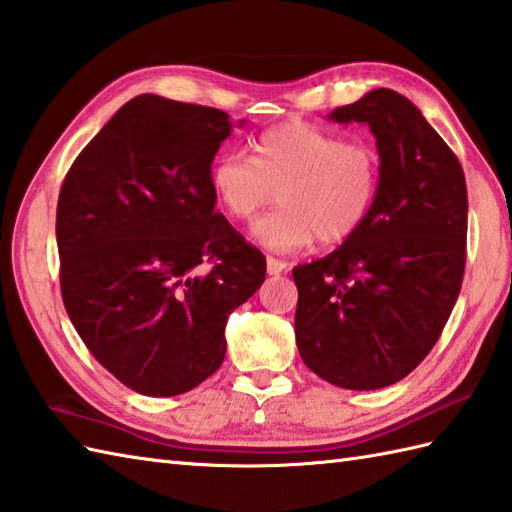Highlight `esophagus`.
<instances>
[{"mask_svg": "<svg viewBox=\"0 0 512 512\" xmlns=\"http://www.w3.org/2000/svg\"><path fill=\"white\" fill-rule=\"evenodd\" d=\"M286 268H288V264L281 262V259H275V257H268V259H266L268 275H281Z\"/></svg>", "mask_w": 512, "mask_h": 512, "instance_id": "esophagus-1", "label": "esophagus"}]
</instances>
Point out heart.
<instances>
[{"label": "heart", "mask_w": 512, "mask_h": 512, "mask_svg": "<svg viewBox=\"0 0 512 512\" xmlns=\"http://www.w3.org/2000/svg\"><path fill=\"white\" fill-rule=\"evenodd\" d=\"M380 184L378 151L361 140H343L303 121H286L255 140V160L226 154L211 167L217 204L237 222L262 217L253 235L277 253L343 244L372 213Z\"/></svg>", "instance_id": "heart-1"}]
</instances>
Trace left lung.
I'll return each mask as SVG.
<instances>
[{
    "label": "left lung",
    "instance_id": "left-lung-1",
    "mask_svg": "<svg viewBox=\"0 0 512 512\" xmlns=\"http://www.w3.org/2000/svg\"><path fill=\"white\" fill-rule=\"evenodd\" d=\"M367 123L380 184L365 224L339 248L292 268L297 347L314 374L343 389L398 383L427 356L458 301L469 198L460 160L405 96L380 88L336 107Z\"/></svg>",
    "mask_w": 512,
    "mask_h": 512
}]
</instances>
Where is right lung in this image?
<instances>
[{
    "label": "right lung",
    "instance_id": "1",
    "mask_svg": "<svg viewBox=\"0 0 512 512\" xmlns=\"http://www.w3.org/2000/svg\"><path fill=\"white\" fill-rule=\"evenodd\" d=\"M228 134L222 110L140 94L61 184L63 306L96 361L138 394L178 396L209 378L228 314L264 284L266 257L215 213L211 162Z\"/></svg>",
    "mask_w": 512,
    "mask_h": 512
}]
</instances>
